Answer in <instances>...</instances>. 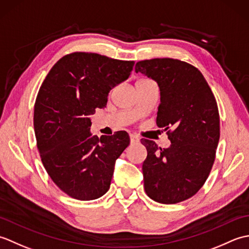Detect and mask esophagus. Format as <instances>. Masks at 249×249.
<instances>
[{
	"instance_id": "1",
	"label": "esophagus",
	"mask_w": 249,
	"mask_h": 249,
	"mask_svg": "<svg viewBox=\"0 0 249 249\" xmlns=\"http://www.w3.org/2000/svg\"><path fill=\"white\" fill-rule=\"evenodd\" d=\"M129 138H130V143H138L140 140L139 137L137 135H130Z\"/></svg>"
}]
</instances>
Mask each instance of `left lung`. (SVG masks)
<instances>
[{"instance_id": "obj_1", "label": "left lung", "mask_w": 249, "mask_h": 249, "mask_svg": "<svg viewBox=\"0 0 249 249\" xmlns=\"http://www.w3.org/2000/svg\"><path fill=\"white\" fill-rule=\"evenodd\" d=\"M135 71L158 83L156 124L171 141L161 149L141 139L147 151L142 165L145 193L160 203L182 202L199 192L213 167L220 135L217 103L202 73L189 63L144 60Z\"/></svg>"}]
</instances>
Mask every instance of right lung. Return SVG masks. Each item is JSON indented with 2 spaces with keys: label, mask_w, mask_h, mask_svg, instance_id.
Returning a JSON list of instances; mask_svg holds the SVG:
<instances>
[{
  "label": "right lung",
  "mask_w": 249,
  "mask_h": 249,
  "mask_svg": "<svg viewBox=\"0 0 249 249\" xmlns=\"http://www.w3.org/2000/svg\"><path fill=\"white\" fill-rule=\"evenodd\" d=\"M134 65L72 52L55 63L41 84L34 106L37 149L52 181L73 199L107 193L115 160L129 144L126 131L92 136L89 115L106 107L110 89L129 77Z\"/></svg>",
  "instance_id": "add662e5"
}]
</instances>
